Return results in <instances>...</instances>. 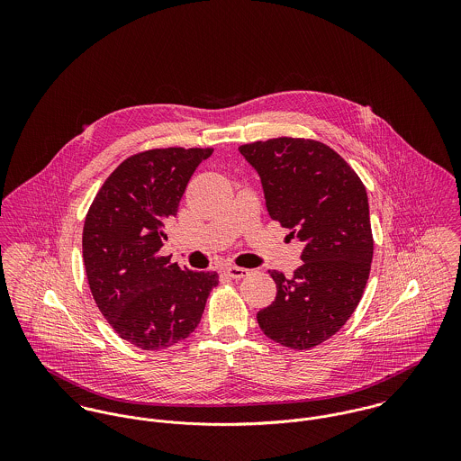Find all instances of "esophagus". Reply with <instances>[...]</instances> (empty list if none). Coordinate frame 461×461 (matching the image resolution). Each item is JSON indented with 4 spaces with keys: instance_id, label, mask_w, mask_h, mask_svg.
<instances>
[{
    "instance_id": "1",
    "label": "esophagus",
    "mask_w": 461,
    "mask_h": 461,
    "mask_svg": "<svg viewBox=\"0 0 461 461\" xmlns=\"http://www.w3.org/2000/svg\"><path fill=\"white\" fill-rule=\"evenodd\" d=\"M223 271H225L230 278H234V280H240V278H243V276H247V275L250 273L249 269L240 267V266H225Z\"/></svg>"
}]
</instances>
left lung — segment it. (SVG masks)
I'll return each mask as SVG.
<instances>
[{"label":"left lung","mask_w":461,"mask_h":461,"mask_svg":"<svg viewBox=\"0 0 461 461\" xmlns=\"http://www.w3.org/2000/svg\"><path fill=\"white\" fill-rule=\"evenodd\" d=\"M259 174L266 209L303 243L302 266L258 312L264 333L291 349L330 339L355 312L373 261L367 194L353 168L321 141L273 138L240 147Z\"/></svg>","instance_id":"1"}]
</instances>
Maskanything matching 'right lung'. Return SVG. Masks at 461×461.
<instances>
[{"mask_svg":"<svg viewBox=\"0 0 461 461\" xmlns=\"http://www.w3.org/2000/svg\"><path fill=\"white\" fill-rule=\"evenodd\" d=\"M211 149H154L128 158L94 198L83 227L92 296L112 329L141 349H163L197 329L216 271L159 258L167 225Z\"/></svg>","mask_w":461,"mask_h":461,"instance_id":"add662e5","label":"right lung"}]
</instances>
